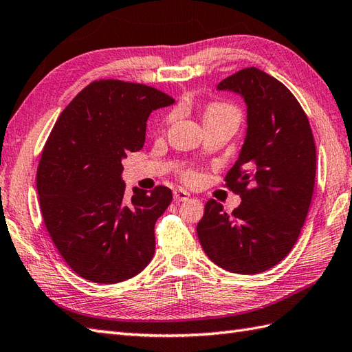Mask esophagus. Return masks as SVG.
<instances>
[{"instance_id": "1", "label": "esophagus", "mask_w": 352, "mask_h": 352, "mask_svg": "<svg viewBox=\"0 0 352 352\" xmlns=\"http://www.w3.org/2000/svg\"><path fill=\"white\" fill-rule=\"evenodd\" d=\"M189 192L187 190H184V189H175L174 190V199L177 201V202H183V201H187L189 199Z\"/></svg>"}]
</instances>
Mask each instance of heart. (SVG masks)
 I'll return each instance as SVG.
<instances>
[{
  "label": "heart",
  "mask_w": 352,
  "mask_h": 352,
  "mask_svg": "<svg viewBox=\"0 0 352 352\" xmlns=\"http://www.w3.org/2000/svg\"><path fill=\"white\" fill-rule=\"evenodd\" d=\"M225 117H231L239 120L240 113L236 111V108H234L232 104L228 103H213L210 104L208 108L206 109V113H204V122L211 121V120H217V118H225ZM187 179H192L193 174H186Z\"/></svg>",
  "instance_id": "heart-1"
}]
</instances>
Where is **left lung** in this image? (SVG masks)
<instances>
[{
	"mask_svg": "<svg viewBox=\"0 0 352 352\" xmlns=\"http://www.w3.org/2000/svg\"><path fill=\"white\" fill-rule=\"evenodd\" d=\"M217 89L241 96L248 108L246 138L225 177L241 204L230 214L210 199L196 232L216 265L258 274L279 264L298 239L314 195L315 141L296 97L265 72L243 69Z\"/></svg>",
	"mask_w": 352,
	"mask_h": 352,
	"instance_id": "1",
	"label": "left lung"
}]
</instances>
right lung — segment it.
Wrapping results in <instances>:
<instances>
[{
	"mask_svg": "<svg viewBox=\"0 0 352 352\" xmlns=\"http://www.w3.org/2000/svg\"><path fill=\"white\" fill-rule=\"evenodd\" d=\"M173 103L144 84L94 80L47 138L37 168L40 210L60 255L89 282L127 280L153 259L154 225L173 192L135 187L127 199L121 162L144 146L150 113Z\"/></svg>",
	"mask_w": 352,
	"mask_h": 352,
	"instance_id": "add662e5",
	"label": "right lung"
}]
</instances>
